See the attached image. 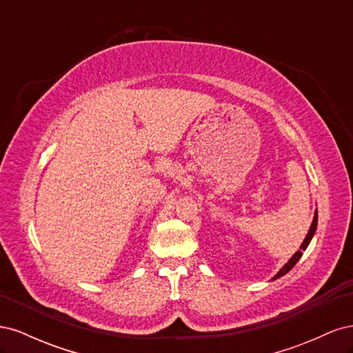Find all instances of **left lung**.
Here are the masks:
<instances>
[{
    "mask_svg": "<svg viewBox=\"0 0 353 353\" xmlns=\"http://www.w3.org/2000/svg\"><path fill=\"white\" fill-rule=\"evenodd\" d=\"M316 225H318V210H315V213H314V219H312V223H311V227H309V231H307V234H306V237H305V240H303V243L301 244V250H297L290 259H288L284 265H283V268L276 272L272 279H271V281H275V280H279V279H281L283 275H285L288 271H290L293 266L297 263V261L302 258V252L303 250H306L307 249V245H309V243L312 241V239H314V236H315V231H316Z\"/></svg>",
    "mask_w": 353,
    "mask_h": 353,
    "instance_id": "obj_1",
    "label": "left lung"
}]
</instances>
